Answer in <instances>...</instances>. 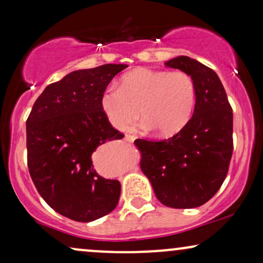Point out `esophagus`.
Masks as SVG:
<instances>
[{
	"label": "esophagus",
	"mask_w": 263,
	"mask_h": 263,
	"mask_svg": "<svg viewBox=\"0 0 263 263\" xmlns=\"http://www.w3.org/2000/svg\"><path fill=\"white\" fill-rule=\"evenodd\" d=\"M125 140L127 142H134L135 140V136H131V135H126L125 136Z\"/></svg>",
	"instance_id": "obj_1"
}]
</instances>
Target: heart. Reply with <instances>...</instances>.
Wrapping results in <instances>:
<instances>
[{"label":"heart","mask_w":263,"mask_h":263,"mask_svg":"<svg viewBox=\"0 0 263 263\" xmlns=\"http://www.w3.org/2000/svg\"><path fill=\"white\" fill-rule=\"evenodd\" d=\"M197 102L193 78L182 70H155L138 68L120 79L119 90L107 89L100 106L107 121L125 129L143 117L141 127L155 129L161 137L177 135L188 125Z\"/></svg>","instance_id":"b5f03b06"}]
</instances>
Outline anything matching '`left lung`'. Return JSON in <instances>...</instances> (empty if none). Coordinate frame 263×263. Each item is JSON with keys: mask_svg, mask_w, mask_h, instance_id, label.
<instances>
[{"mask_svg": "<svg viewBox=\"0 0 263 263\" xmlns=\"http://www.w3.org/2000/svg\"><path fill=\"white\" fill-rule=\"evenodd\" d=\"M165 66L185 71L197 87L188 125L162 141L138 140L141 170L157 199L174 209H192L210 200L224 183L232 156V108L218 74L180 55Z\"/></svg>", "mask_w": 263, "mask_h": 263, "instance_id": "8db88e82", "label": "left lung"}]
</instances>
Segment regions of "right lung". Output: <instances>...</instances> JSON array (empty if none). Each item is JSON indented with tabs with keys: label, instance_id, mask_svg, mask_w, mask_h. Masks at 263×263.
Here are the masks:
<instances>
[{
	"label": "right lung",
	"instance_id": "right-lung-1",
	"mask_svg": "<svg viewBox=\"0 0 263 263\" xmlns=\"http://www.w3.org/2000/svg\"><path fill=\"white\" fill-rule=\"evenodd\" d=\"M125 64L75 70L39 95L27 119V163L35 188L53 210L89 222L111 213L121 184L106 179L92 164V153L121 140L102 114L101 95Z\"/></svg>",
	"mask_w": 263,
	"mask_h": 263
}]
</instances>
